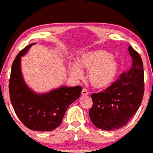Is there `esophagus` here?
Returning a JSON list of instances; mask_svg holds the SVG:
<instances>
[{
	"mask_svg": "<svg viewBox=\"0 0 153 153\" xmlns=\"http://www.w3.org/2000/svg\"><path fill=\"white\" fill-rule=\"evenodd\" d=\"M82 94L83 96H87L88 94V90L84 88L82 91Z\"/></svg>",
	"mask_w": 153,
	"mask_h": 153,
	"instance_id": "34e87169",
	"label": "esophagus"
}]
</instances>
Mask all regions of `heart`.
Listing matches in <instances>:
<instances>
[{"instance_id":"obj_1","label":"heart","mask_w":153,"mask_h":153,"mask_svg":"<svg viewBox=\"0 0 153 153\" xmlns=\"http://www.w3.org/2000/svg\"><path fill=\"white\" fill-rule=\"evenodd\" d=\"M68 69L71 76L77 79L84 78L83 70L88 71V78L92 86L105 89L115 82L119 65L111 53L97 49L82 53L77 57V63L71 62Z\"/></svg>"}]
</instances>
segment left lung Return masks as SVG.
Masks as SVG:
<instances>
[{
  "label": "left lung",
  "mask_w": 153,
  "mask_h": 153,
  "mask_svg": "<svg viewBox=\"0 0 153 153\" xmlns=\"http://www.w3.org/2000/svg\"><path fill=\"white\" fill-rule=\"evenodd\" d=\"M132 62L129 70L103 92L93 93L89 111L92 123L103 130L126 126L138 111L144 92L143 63L139 54L129 46Z\"/></svg>",
  "instance_id": "1"
}]
</instances>
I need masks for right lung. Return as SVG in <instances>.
<instances>
[{
    "mask_svg": "<svg viewBox=\"0 0 153 153\" xmlns=\"http://www.w3.org/2000/svg\"><path fill=\"white\" fill-rule=\"evenodd\" d=\"M33 45L30 44L21 51L13 63L9 86L10 99L18 118L27 128L52 131L61 125L67 108L79 97L82 88L62 86L43 94L30 89L22 76L21 57Z\"/></svg>",
    "mask_w": 153,
    "mask_h": 153,
    "instance_id": "obj_1",
    "label": "right lung"
}]
</instances>
